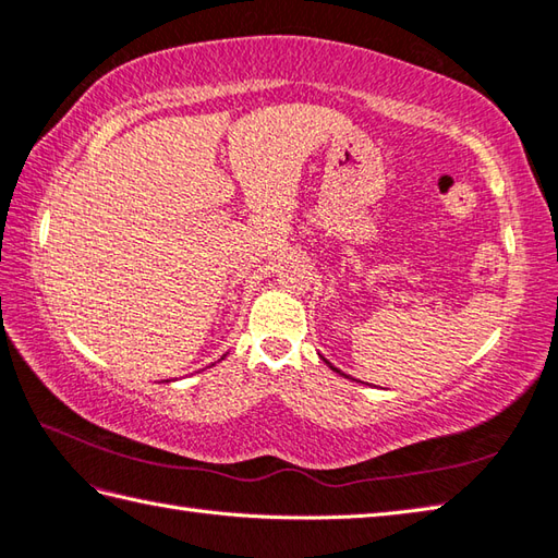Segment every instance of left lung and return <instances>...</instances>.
Segmentation results:
<instances>
[{"label":"left lung","instance_id":"obj_1","mask_svg":"<svg viewBox=\"0 0 558 558\" xmlns=\"http://www.w3.org/2000/svg\"><path fill=\"white\" fill-rule=\"evenodd\" d=\"M326 365H329V367H333L331 363H326ZM333 369H336V367H333ZM336 373H341V369H336ZM341 375H343V373H341ZM343 377H348V375H343Z\"/></svg>","mask_w":558,"mask_h":558}]
</instances>
